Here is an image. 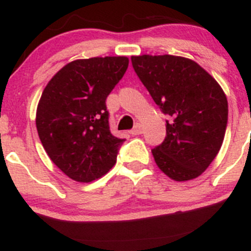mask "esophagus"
I'll use <instances>...</instances> for the list:
<instances>
[{"mask_svg": "<svg viewBox=\"0 0 251 251\" xmlns=\"http://www.w3.org/2000/svg\"><path fill=\"white\" fill-rule=\"evenodd\" d=\"M141 133H143V126H141V125H139V123H136V125L134 126V128L130 130L131 135H139V134Z\"/></svg>", "mask_w": 251, "mask_h": 251, "instance_id": "34e87169", "label": "esophagus"}]
</instances>
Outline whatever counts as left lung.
Returning a JSON list of instances; mask_svg holds the SVG:
<instances>
[{
  "instance_id": "obj_1",
  "label": "left lung",
  "mask_w": 251,
  "mask_h": 251,
  "mask_svg": "<svg viewBox=\"0 0 251 251\" xmlns=\"http://www.w3.org/2000/svg\"><path fill=\"white\" fill-rule=\"evenodd\" d=\"M136 75L164 115L167 136L152 150L156 164L175 181L196 179L221 149L228 117L220 84L191 59L131 56Z\"/></svg>"
}]
</instances>
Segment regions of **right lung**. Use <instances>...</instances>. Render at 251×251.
Returning a JSON list of instances; mask_svg holds the SVG:
<instances>
[{"mask_svg": "<svg viewBox=\"0 0 251 251\" xmlns=\"http://www.w3.org/2000/svg\"><path fill=\"white\" fill-rule=\"evenodd\" d=\"M126 56L78 59L48 82L36 111V126L46 152L70 179L90 182L117 161L125 139L108 126L106 98L128 69Z\"/></svg>", "mask_w": 251, "mask_h": 251, "instance_id": "right-lung-1", "label": "right lung"}]
</instances>
